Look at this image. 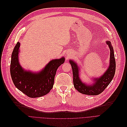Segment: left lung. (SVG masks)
Segmentation results:
<instances>
[{"label":"left lung","mask_w":127,"mask_h":127,"mask_svg":"<svg viewBox=\"0 0 127 127\" xmlns=\"http://www.w3.org/2000/svg\"><path fill=\"white\" fill-rule=\"evenodd\" d=\"M106 44L110 50V63L109 67L105 73L99 78H94L95 83L92 85H87L82 82L79 77V67L72 60H69L71 65L73 76V84L75 88L80 93L87 95H98L104 91L109 85L115 73L116 62L113 47L110 41H107Z\"/></svg>","instance_id":"1"}]
</instances>
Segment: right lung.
I'll return each mask as SVG.
<instances>
[{
  "label": "right lung",
  "mask_w": 127,
  "mask_h": 127,
  "mask_svg": "<svg viewBox=\"0 0 127 127\" xmlns=\"http://www.w3.org/2000/svg\"><path fill=\"white\" fill-rule=\"evenodd\" d=\"M20 43L15 46L11 56L10 73L15 87L30 98H37L47 94L52 89L56 71L64 62L62 57L51 60L38 73L24 70L19 61Z\"/></svg>",
  "instance_id": "1"
}]
</instances>
